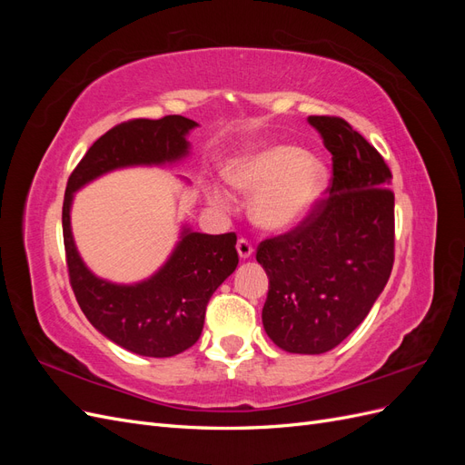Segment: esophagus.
Listing matches in <instances>:
<instances>
[{
    "instance_id": "1",
    "label": "esophagus",
    "mask_w": 465,
    "mask_h": 465,
    "mask_svg": "<svg viewBox=\"0 0 465 465\" xmlns=\"http://www.w3.org/2000/svg\"><path fill=\"white\" fill-rule=\"evenodd\" d=\"M236 250H238V256L242 260H248L252 256V252H254V248H252V244L246 241V238H241V241L236 242Z\"/></svg>"
}]
</instances>
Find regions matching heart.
Returning <instances> with one entry per match:
<instances>
[{
    "mask_svg": "<svg viewBox=\"0 0 465 465\" xmlns=\"http://www.w3.org/2000/svg\"><path fill=\"white\" fill-rule=\"evenodd\" d=\"M229 184L251 195L250 215L258 227L283 232L297 227L316 207L328 188V166L314 154L294 145H265L252 149L227 166ZM211 200L229 207L227 192L213 188Z\"/></svg>",
    "mask_w": 465,
    "mask_h": 465,
    "instance_id": "1",
    "label": "heart"
}]
</instances>
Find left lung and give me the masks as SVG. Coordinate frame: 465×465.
<instances>
[{
    "mask_svg": "<svg viewBox=\"0 0 465 465\" xmlns=\"http://www.w3.org/2000/svg\"><path fill=\"white\" fill-rule=\"evenodd\" d=\"M331 153L328 198L256 260L270 277L263 330L287 353L320 355L367 318L393 265L391 173L367 139L335 116H308Z\"/></svg>",
    "mask_w": 465,
    "mask_h": 465,
    "instance_id": "obj_1",
    "label": "left lung"
}]
</instances>
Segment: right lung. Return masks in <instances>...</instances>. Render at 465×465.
<instances>
[{"mask_svg":"<svg viewBox=\"0 0 465 465\" xmlns=\"http://www.w3.org/2000/svg\"><path fill=\"white\" fill-rule=\"evenodd\" d=\"M193 128L198 124L184 116L124 122L96 139L67 180L62 227L69 283L93 326L135 355L174 357L200 340L211 294L238 265L236 234L182 227L173 254L151 277L132 285L112 283L96 277L79 256L72 232L74 195L118 168L182 161Z\"/></svg>","mask_w":465,"mask_h":465,"instance_id":"1","label":"right lung"}]
</instances>
